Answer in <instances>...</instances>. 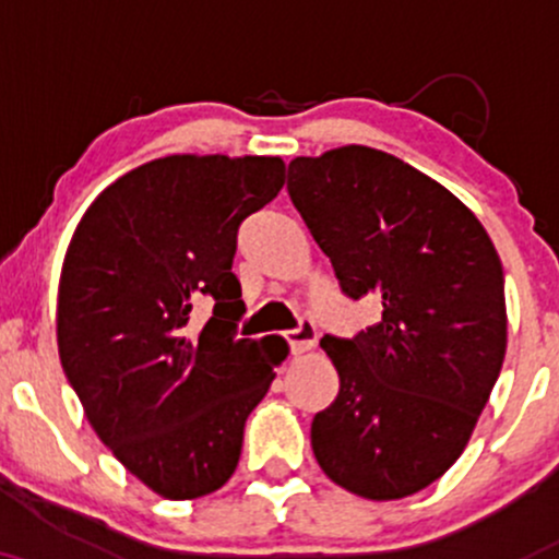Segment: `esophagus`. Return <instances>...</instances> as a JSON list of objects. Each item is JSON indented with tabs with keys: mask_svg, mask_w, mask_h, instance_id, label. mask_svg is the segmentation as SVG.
<instances>
[{
	"mask_svg": "<svg viewBox=\"0 0 559 559\" xmlns=\"http://www.w3.org/2000/svg\"><path fill=\"white\" fill-rule=\"evenodd\" d=\"M286 342H288V349H292V355H305V352H310L312 346L318 342V329L312 320H299V325L294 331H286Z\"/></svg>",
	"mask_w": 559,
	"mask_h": 559,
	"instance_id": "obj_1",
	"label": "esophagus"
}]
</instances>
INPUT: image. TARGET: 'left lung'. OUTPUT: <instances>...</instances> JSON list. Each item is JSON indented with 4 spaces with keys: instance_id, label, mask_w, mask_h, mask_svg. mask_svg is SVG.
<instances>
[{
    "instance_id": "left-lung-1",
    "label": "left lung",
    "mask_w": 559,
    "mask_h": 559,
    "mask_svg": "<svg viewBox=\"0 0 559 559\" xmlns=\"http://www.w3.org/2000/svg\"><path fill=\"white\" fill-rule=\"evenodd\" d=\"M286 189L346 297L381 301L376 325L320 342L338 394L312 452L357 497H409L463 454L502 370V262L452 191L386 152L297 157Z\"/></svg>"
}]
</instances>
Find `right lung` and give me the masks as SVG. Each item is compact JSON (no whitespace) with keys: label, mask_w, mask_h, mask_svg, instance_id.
Returning <instances> with one entry per match:
<instances>
[{"label":"right lung","mask_w":559,"mask_h":559,"mask_svg":"<svg viewBox=\"0 0 559 559\" xmlns=\"http://www.w3.org/2000/svg\"><path fill=\"white\" fill-rule=\"evenodd\" d=\"M281 157L170 155L94 199L57 294L62 370L88 423L165 499L221 489L243 423L286 357L284 338H236V234L278 197ZM202 304L213 306L204 324Z\"/></svg>","instance_id":"obj_1"}]
</instances>
